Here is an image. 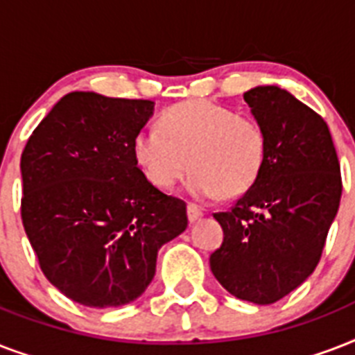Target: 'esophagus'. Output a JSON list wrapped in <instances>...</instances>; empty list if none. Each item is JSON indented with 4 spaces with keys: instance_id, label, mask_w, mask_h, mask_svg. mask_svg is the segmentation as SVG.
Listing matches in <instances>:
<instances>
[{
    "instance_id": "34e87169",
    "label": "esophagus",
    "mask_w": 355,
    "mask_h": 355,
    "mask_svg": "<svg viewBox=\"0 0 355 355\" xmlns=\"http://www.w3.org/2000/svg\"><path fill=\"white\" fill-rule=\"evenodd\" d=\"M200 217H202V210H200V208L197 205H191V202H189V205H188V219H189V223L199 221Z\"/></svg>"
}]
</instances>
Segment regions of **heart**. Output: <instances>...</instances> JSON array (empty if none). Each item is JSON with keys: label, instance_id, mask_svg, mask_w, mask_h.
Returning a JSON list of instances; mask_svg holds the SVG:
<instances>
[{"label": "heart", "instance_id": "heart-1", "mask_svg": "<svg viewBox=\"0 0 355 355\" xmlns=\"http://www.w3.org/2000/svg\"><path fill=\"white\" fill-rule=\"evenodd\" d=\"M267 153L269 138L258 119L211 101L167 108L160 128H141L132 139L134 160L150 184L171 188L191 166L188 189L202 200L248 191L263 173Z\"/></svg>", "mask_w": 355, "mask_h": 355}]
</instances>
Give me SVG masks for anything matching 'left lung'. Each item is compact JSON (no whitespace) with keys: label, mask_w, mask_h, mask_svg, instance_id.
<instances>
[{"label":"left lung","mask_w":355,"mask_h":355,"mask_svg":"<svg viewBox=\"0 0 355 355\" xmlns=\"http://www.w3.org/2000/svg\"><path fill=\"white\" fill-rule=\"evenodd\" d=\"M243 97L267 130L269 153L258 182L214 214L225 237L210 267L230 295L265 306L319 263L339 210L341 166L324 119L289 92L258 86Z\"/></svg>","instance_id":"left-lung-1"}]
</instances>
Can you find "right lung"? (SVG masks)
<instances>
[{"label":"right lung","instance_id":"add662e5","mask_svg":"<svg viewBox=\"0 0 355 355\" xmlns=\"http://www.w3.org/2000/svg\"><path fill=\"white\" fill-rule=\"evenodd\" d=\"M147 99L71 92L21 153V223L58 291L88 308L136 300L156 254L188 227L186 202L145 178L132 139L153 116Z\"/></svg>","mask_w":355,"mask_h":355}]
</instances>
